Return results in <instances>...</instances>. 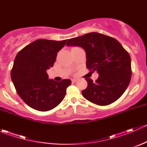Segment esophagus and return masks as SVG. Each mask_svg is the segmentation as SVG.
Wrapping results in <instances>:
<instances>
[{"label": "esophagus", "instance_id": "obj_1", "mask_svg": "<svg viewBox=\"0 0 147 147\" xmlns=\"http://www.w3.org/2000/svg\"><path fill=\"white\" fill-rule=\"evenodd\" d=\"M72 81V82H76L77 81H78V80H77V79H73Z\"/></svg>", "mask_w": 147, "mask_h": 147}]
</instances>
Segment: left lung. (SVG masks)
I'll return each instance as SVG.
<instances>
[{"instance_id": "left-lung-1", "label": "left lung", "mask_w": 147, "mask_h": 147, "mask_svg": "<svg viewBox=\"0 0 147 147\" xmlns=\"http://www.w3.org/2000/svg\"><path fill=\"white\" fill-rule=\"evenodd\" d=\"M66 45L82 47L86 53L87 68L99 74L95 82L85 78L87 87L82 94L86 100L105 106L122 95L131 80V58L116 39L98 32H90L69 39Z\"/></svg>"}]
</instances>
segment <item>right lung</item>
<instances>
[{
    "instance_id": "obj_1",
    "label": "right lung",
    "mask_w": 147,
    "mask_h": 147,
    "mask_svg": "<svg viewBox=\"0 0 147 147\" xmlns=\"http://www.w3.org/2000/svg\"><path fill=\"white\" fill-rule=\"evenodd\" d=\"M66 42L37 40L16 55L10 73L12 81L20 98L32 109L51 110L64 99L71 80H49L46 71L53 66L57 53Z\"/></svg>"
}]
</instances>
